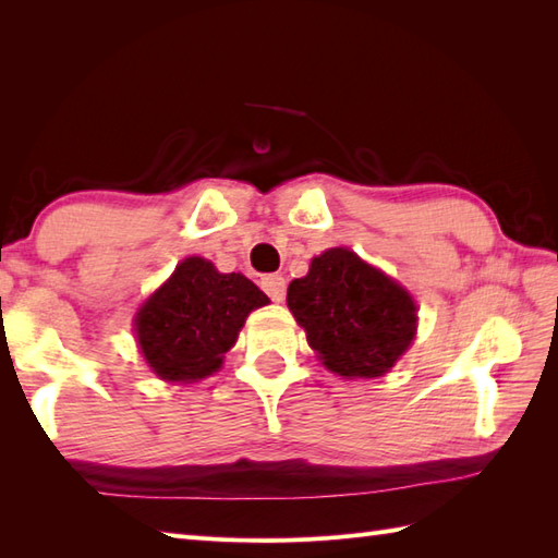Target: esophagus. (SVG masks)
<instances>
[{"label":"esophagus","instance_id":"34e87169","mask_svg":"<svg viewBox=\"0 0 558 558\" xmlns=\"http://www.w3.org/2000/svg\"><path fill=\"white\" fill-rule=\"evenodd\" d=\"M259 283H263V291L269 295L271 301L281 303L283 295H287V279H283L281 275H267Z\"/></svg>","mask_w":558,"mask_h":558}]
</instances>
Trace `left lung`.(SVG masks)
Listing matches in <instances>:
<instances>
[{
    "mask_svg": "<svg viewBox=\"0 0 558 558\" xmlns=\"http://www.w3.org/2000/svg\"><path fill=\"white\" fill-rule=\"evenodd\" d=\"M287 303L322 365L349 379L387 375L415 339L413 295L349 247L313 257Z\"/></svg>",
    "mask_w": 558,
    "mask_h": 558,
    "instance_id": "8db88e82",
    "label": "left lung"
}]
</instances>
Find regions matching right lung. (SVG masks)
Listing matches in <instances>:
<instances>
[{
	"label": "right lung",
	"mask_w": 558,
	"mask_h": 558,
	"mask_svg": "<svg viewBox=\"0 0 558 558\" xmlns=\"http://www.w3.org/2000/svg\"><path fill=\"white\" fill-rule=\"evenodd\" d=\"M267 303L243 275H221L205 257H185L135 313V339L159 379L197 381L217 373L245 317Z\"/></svg>",
	"instance_id": "1"
}]
</instances>
